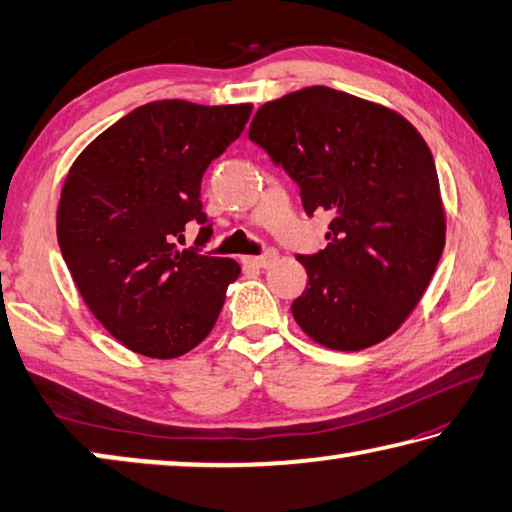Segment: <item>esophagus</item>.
I'll return each mask as SVG.
<instances>
[{
    "label": "esophagus",
    "mask_w": 512,
    "mask_h": 512,
    "mask_svg": "<svg viewBox=\"0 0 512 512\" xmlns=\"http://www.w3.org/2000/svg\"><path fill=\"white\" fill-rule=\"evenodd\" d=\"M241 262L248 264V266H257V268H266L277 262V253L275 250H268L266 255H246L241 257Z\"/></svg>",
    "instance_id": "34e87169"
}]
</instances>
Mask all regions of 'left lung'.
<instances>
[{"instance_id": "1", "label": "left lung", "mask_w": 512, "mask_h": 512, "mask_svg": "<svg viewBox=\"0 0 512 512\" xmlns=\"http://www.w3.org/2000/svg\"><path fill=\"white\" fill-rule=\"evenodd\" d=\"M248 137L334 214L327 248L298 255L309 275L291 311L309 339L357 352L400 329L445 248V210L427 142L395 110L314 85L257 110Z\"/></svg>"}]
</instances>
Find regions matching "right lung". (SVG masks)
<instances>
[{
	"instance_id": "add662e5",
	"label": "right lung",
	"mask_w": 512,
	"mask_h": 512,
	"mask_svg": "<svg viewBox=\"0 0 512 512\" xmlns=\"http://www.w3.org/2000/svg\"><path fill=\"white\" fill-rule=\"evenodd\" d=\"M253 103L198 106L167 99L135 108L103 131L69 169L56 232L76 289L128 350L176 359L212 332L235 259L180 250L185 225H212L201 203L210 162L244 131Z\"/></svg>"
}]
</instances>
